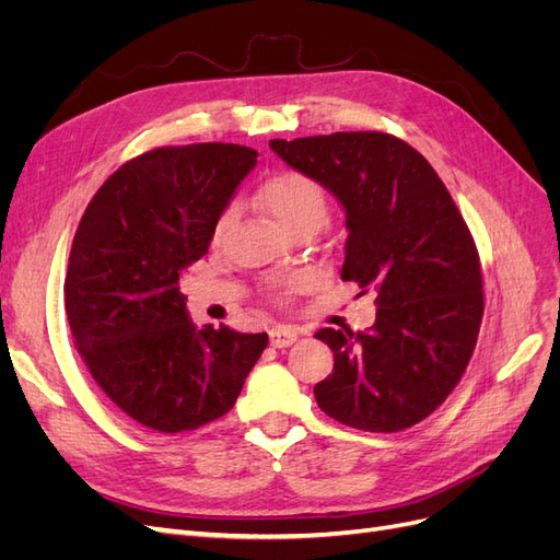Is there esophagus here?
Returning <instances> with one entry per match:
<instances>
[{
	"label": "esophagus",
	"mask_w": 560,
	"mask_h": 560,
	"mask_svg": "<svg viewBox=\"0 0 560 560\" xmlns=\"http://www.w3.org/2000/svg\"><path fill=\"white\" fill-rule=\"evenodd\" d=\"M299 338V334L292 327H276L270 329V346L273 348H290Z\"/></svg>",
	"instance_id": "34e87169"
}]
</instances>
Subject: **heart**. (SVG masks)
I'll use <instances>...</instances> for the list:
<instances>
[{
    "label": "heart",
    "mask_w": 560,
    "mask_h": 560,
    "mask_svg": "<svg viewBox=\"0 0 560 560\" xmlns=\"http://www.w3.org/2000/svg\"><path fill=\"white\" fill-rule=\"evenodd\" d=\"M259 196L268 214L273 217L284 231H294L299 226L319 229L327 222L329 202L325 189H322L313 177L299 171H282L273 177H268L261 186ZM226 222L229 212L219 217L217 233L226 226ZM292 284V280H287L280 284V290H290Z\"/></svg>",
    "instance_id": "1"
}]
</instances>
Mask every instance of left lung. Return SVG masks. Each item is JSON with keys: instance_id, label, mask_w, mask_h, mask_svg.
<instances>
[{"instance_id": "left-lung-1", "label": "left lung", "mask_w": 560, "mask_h": 560, "mask_svg": "<svg viewBox=\"0 0 560 560\" xmlns=\"http://www.w3.org/2000/svg\"><path fill=\"white\" fill-rule=\"evenodd\" d=\"M268 144L341 202V278L376 294L366 331L315 334L334 352L317 406L364 432L416 425L451 395L477 346L481 266L463 214L425 156L387 132Z\"/></svg>"}]
</instances>
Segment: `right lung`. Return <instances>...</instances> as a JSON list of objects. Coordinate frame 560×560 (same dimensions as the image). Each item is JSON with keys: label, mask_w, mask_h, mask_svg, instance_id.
<instances>
[{"label": "right lung", "mask_w": 560, "mask_h": 560, "mask_svg": "<svg viewBox=\"0 0 560 560\" xmlns=\"http://www.w3.org/2000/svg\"><path fill=\"white\" fill-rule=\"evenodd\" d=\"M257 156L222 142L147 151L118 167L81 217L67 322L100 389L149 430L189 432L226 416L268 346L266 334L198 329L179 292Z\"/></svg>", "instance_id": "1"}]
</instances>
